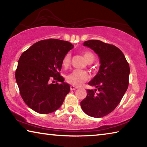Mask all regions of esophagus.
<instances>
[{
    "mask_svg": "<svg viewBox=\"0 0 147 147\" xmlns=\"http://www.w3.org/2000/svg\"><path fill=\"white\" fill-rule=\"evenodd\" d=\"M77 89V87L74 86H71V90H75Z\"/></svg>",
    "mask_w": 147,
    "mask_h": 147,
    "instance_id": "esophagus-1",
    "label": "esophagus"
}]
</instances>
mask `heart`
I'll list each match as a JSON object with an SVG mask.
<instances>
[{
    "mask_svg": "<svg viewBox=\"0 0 147 147\" xmlns=\"http://www.w3.org/2000/svg\"><path fill=\"white\" fill-rule=\"evenodd\" d=\"M83 56L85 58L86 61L88 62V63H91L94 61L95 59V56L93 54L92 52L89 51H85L82 53ZM71 62V56L70 54H66L65 55L63 56V59L61 61L62 66L64 68H67L69 67ZM89 76L88 73L85 71L82 70H74L69 73L66 77L67 82L68 83L73 84L74 86H80L83 83L86 82L89 79Z\"/></svg>",
    "mask_w": 147,
    "mask_h": 147,
    "instance_id": "heart-1",
    "label": "heart"
}]
</instances>
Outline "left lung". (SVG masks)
<instances>
[{
    "label": "left lung",
    "instance_id": "1",
    "mask_svg": "<svg viewBox=\"0 0 147 147\" xmlns=\"http://www.w3.org/2000/svg\"><path fill=\"white\" fill-rule=\"evenodd\" d=\"M84 46L98 54L101 65L97 74L88 83L96 89L87 90L80 105L89 116L102 117L115 109L127 90L130 67L123 52L113 45L89 40Z\"/></svg>",
    "mask_w": 147,
    "mask_h": 147
}]
</instances>
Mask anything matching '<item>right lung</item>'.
I'll list each match as a JSON object with an SVG mask.
<instances>
[{"label":"right lung","instance_id":"add662e5","mask_svg":"<svg viewBox=\"0 0 147 147\" xmlns=\"http://www.w3.org/2000/svg\"><path fill=\"white\" fill-rule=\"evenodd\" d=\"M73 47L69 41L48 39L34 43L21 54L16 79L22 98L34 111L50 113L63 104L70 86L63 82L59 71L63 56Z\"/></svg>","mask_w":147,"mask_h":147}]
</instances>
